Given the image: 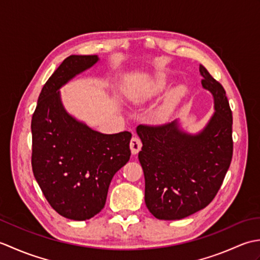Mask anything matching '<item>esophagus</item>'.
<instances>
[{
	"instance_id": "34e87169",
	"label": "esophagus",
	"mask_w": 260,
	"mask_h": 260,
	"mask_svg": "<svg viewBox=\"0 0 260 260\" xmlns=\"http://www.w3.org/2000/svg\"><path fill=\"white\" fill-rule=\"evenodd\" d=\"M129 147H131V151H132V154H137L142 148V141L139 139L137 136H134L133 139L131 140V143H129Z\"/></svg>"
}]
</instances>
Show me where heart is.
Wrapping results in <instances>:
<instances>
[{
	"label": "heart",
	"mask_w": 260,
	"mask_h": 260,
	"mask_svg": "<svg viewBox=\"0 0 260 260\" xmlns=\"http://www.w3.org/2000/svg\"><path fill=\"white\" fill-rule=\"evenodd\" d=\"M164 88H165V81H164L163 79H161V80H157V81L155 82V84H154V85L152 86L151 95H155V93H157V92H159L161 90H163ZM179 96H180V91H179V92H176L175 95H173V96H172V98L170 99L169 103L167 104V106H165V108H164V114H169V113L171 112V110H172V108H173V106H174L175 102L178 101Z\"/></svg>",
	"instance_id": "b5f03b06"
}]
</instances>
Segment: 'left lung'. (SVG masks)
Masks as SVG:
<instances>
[{
	"label": "left lung",
	"instance_id": "obj_1",
	"mask_svg": "<svg viewBox=\"0 0 260 260\" xmlns=\"http://www.w3.org/2000/svg\"><path fill=\"white\" fill-rule=\"evenodd\" d=\"M200 74L215 110L200 133L181 131L178 120L137 127L145 203L159 220H180L206 208L217 196L233 158V113L225 90L203 66Z\"/></svg>",
	"mask_w": 260,
	"mask_h": 260
}]
</instances>
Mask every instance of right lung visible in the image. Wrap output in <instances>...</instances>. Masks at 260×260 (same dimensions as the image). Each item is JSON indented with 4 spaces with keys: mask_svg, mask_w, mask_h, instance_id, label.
I'll return each mask as SVG.
<instances>
[{
    "mask_svg": "<svg viewBox=\"0 0 260 260\" xmlns=\"http://www.w3.org/2000/svg\"><path fill=\"white\" fill-rule=\"evenodd\" d=\"M97 56H69L43 86L32 116V171L49 204L64 218L102 211L113 176L131 157L129 132L102 134L69 115L63 85L92 67Z\"/></svg>",
    "mask_w": 260,
    "mask_h": 260,
    "instance_id": "right-lung-1",
    "label": "right lung"
}]
</instances>
